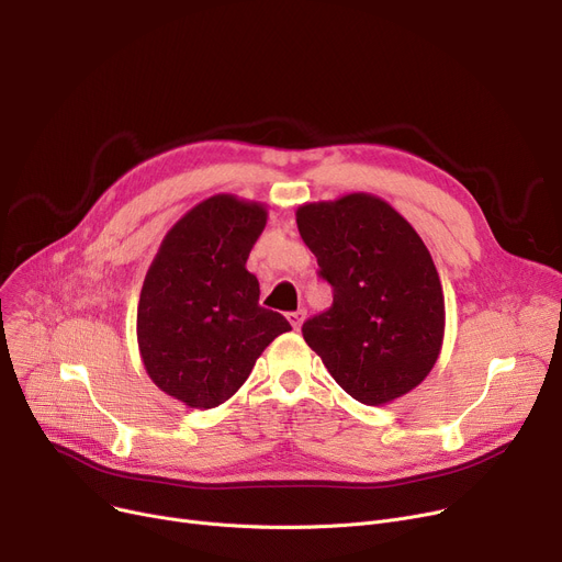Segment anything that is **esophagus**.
Listing matches in <instances>:
<instances>
[{"label":"esophagus","instance_id":"1","mask_svg":"<svg viewBox=\"0 0 562 562\" xmlns=\"http://www.w3.org/2000/svg\"><path fill=\"white\" fill-rule=\"evenodd\" d=\"M286 318H289V323L293 326V330H301V326H303V321L307 318V312L305 310H296V312H289L286 314Z\"/></svg>","mask_w":562,"mask_h":562}]
</instances>
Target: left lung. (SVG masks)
<instances>
[{
  "instance_id": "8db88e82",
  "label": "left lung",
  "mask_w": 562,
  "mask_h": 562,
  "mask_svg": "<svg viewBox=\"0 0 562 562\" xmlns=\"http://www.w3.org/2000/svg\"><path fill=\"white\" fill-rule=\"evenodd\" d=\"M296 223L333 286L303 337L337 385L364 405L422 385L445 341V293L415 227L371 193L301 204Z\"/></svg>"
}]
</instances>
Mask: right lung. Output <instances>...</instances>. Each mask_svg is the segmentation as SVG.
<instances>
[{
    "label": "right lung",
    "mask_w": 562,
    "mask_h": 562,
    "mask_svg": "<svg viewBox=\"0 0 562 562\" xmlns=\"http://www.w3.org/2000/svg\"><path fill=\"white\" fill-rule=\"evenodd\" d=\"M266 206L218 193L177 221L143 280L136 339L155 385L189 407L225 403L289 321L259 305L246 269Z\"/></svg>",
    "instance_id": "add662e5"
}]
</instances>
